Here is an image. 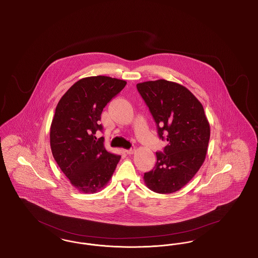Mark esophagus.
I'll return each mask as SVG.
<instances>
[{
    "instance_id": "obj_1",
    "label": "esophagus",
    "mask_w": 258,
    "mask_h": 258,
    "mask_svg": "<svg viewBox=\"0 0 258 258\" xmlns=\"http://www.w3.org/2000/svg\"><path fill=\"white\" fill-rule=\"evenodd\" d=\"M125 153H126L127 155H133V154H135V149H130V150H125Z\"/></svg>"
}]
</instances>
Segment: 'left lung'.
<instances>
[{
	"label": "left lung",
	"instance_id": "1",
	"mask_svg": "<svg viewBox=\"0 0 258 258\" xmlns=\"http://www.w3.org/2000/svg\"><path fill=\"white\" fill-rule=\"evenodd\" d=\"M158 135L167 145L158 152L156 166L144 174L148 187L172 194L187 184L203 164L210 139V124L200 101L178 83L160 79L138 83Z\"/></svg>",
	"mask_w": 258,
	"mask_h": 258
}]
</instances>
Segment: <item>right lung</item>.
Returning <instances> with one entry per match:
<instances>
[{"label": "right lung", "mask_w": 258, "mask_h": 258, "mask_svg": "<svg viewBox=\"0 0 258 258\" xmlns=\"http://www.w3.org/2000/svg\"><path fill=\"white\" fill-rule=\"evenodd\" d=\"M126 82L108 76L78 80L59 100L50 127L54 159L70 182L83 194H94L109 182L121 156L107 152L98 123L103 108Z\"/></svg>", "instance_id": "1"}]
</instances>
